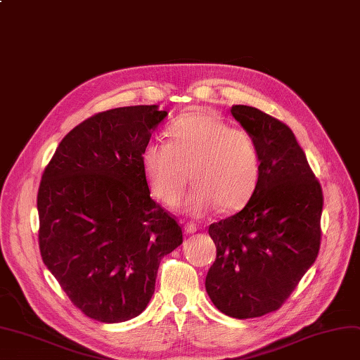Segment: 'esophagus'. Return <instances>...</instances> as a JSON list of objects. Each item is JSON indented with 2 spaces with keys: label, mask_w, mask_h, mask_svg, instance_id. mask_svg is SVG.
I'll return each mask as SVG.
<instances>
[{
  "label": "esophagus",
  "mask_w": 360,
  "mask_h": 360,
  "mask_svg": "<svg viewBox=\"0 0 360 360\" xmlns=\"http://www.w3.org/2000/svg\"><path fill=\"white\" fill-rule=\"evenodd\" d=\"M198 231V226L195 225L193 221H186L184 223V232L186 233H193V232H196Z\"/></svg>",
  "instance_id": "obj_1"
}]
</instances>
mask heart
Listing matches in <instances>:
<instances>
[{
    "instance_id": "heart-1",
    "label": "heart",
    "mask_w": 360,
    "mask_h": 360,
    "mask_svg": "<svg viewBox=\"0 0 360 360\" xmlns=\"http://www.w3.org/2000/svg\"><path fill=\"white\" fill-rule=\"evenodd\" d=\"M168 143L148 141L141 168L155 198L177 205L189 183L196 184L186 210L191 214L238 212L257 188L260 152L256 139L244 128L208 111H193L172 120L165 129Z\"/></svg>"
}]
</instances>
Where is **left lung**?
I'll list each match as a JSON object with an SVG mask.
<instances>
[{"label": "left lung", "instance_id": "8db88e82", "mask_svg": "<svg viewBox=\"0 0 360 360\" xmlns=\"http://www.w3.org/2000/svg\"><path fill=\"white\" fill-rule=\"evenodd\" d=\"M231 115L257 141L260 177L240 213L208 228L217 253L205 289L221 313L252 319L277 311L314 264L323 192L286 123L249 105Z\"/></svg>", "mask_w": 360, "mask_h": 360}]
</instances>
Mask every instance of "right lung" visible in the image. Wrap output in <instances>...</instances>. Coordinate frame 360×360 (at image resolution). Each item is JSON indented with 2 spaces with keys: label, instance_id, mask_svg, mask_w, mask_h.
<instances>
[{
  "label": "right lung",
  "instance_id": "obj_1",
  "mask_svg": "<svg viewBox=\"0 0 360 360\" xmlns=\"http://www.w3.org/2000/svg\"><path fill=\"white\" fill-rule=\"evenodd\" d=\"M165 116L158 105L96 113L62 139L41 176L43 262L70 301L103 323L143 311L160 260L183 243L180 223L152 200L141 168Z\"/></svg>",
  "mask_w": 360,
  "mask_h": 360
}]
</instances>
